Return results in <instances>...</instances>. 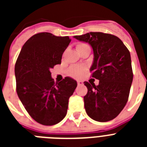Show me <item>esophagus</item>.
<instances>
[{
	"label": "esophagus",
	"instance_id": "1",
	"mask_svg": "<svg viewBox=\"0 0 147 147\" xmlns=\"http://www.w3.org/2000/svg\"><path fill=\"white\" fill-rule=\"evenodd\" d=\"M77 85H83V82L82 81H80V80H79V81H77Z\"/></svg>",
	"mask_w": 147,
	"mask_h": 147
}]
</instances>
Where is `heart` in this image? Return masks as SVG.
<instances>
[{
  "label": "heart",
  "instance_id": "heart-1",
  "mask_svg": "<svg viewBox=\"0 0 147 147\" xmlns=\"http://www.w3.org/2000/svg\"><path fill=\"white\" fill-rule=\"evenodd\" d=\"M88 45L85 43H79L76 45V49L78 51L81 50L85 47H88ZM86 67L85 65H74L70 67L69 69V74L73 77H80L83 74V73L85 72Z\"/></svg>",
  "mask_w": 147,
  "mask_h": 147
}]
</instances>
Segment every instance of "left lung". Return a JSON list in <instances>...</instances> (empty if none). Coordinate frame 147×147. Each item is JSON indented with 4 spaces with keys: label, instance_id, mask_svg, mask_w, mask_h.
<instances>
[{
    "label": "left lung",
    "instance_id": "obj_1",
    "mask_svg": "<svg viewBox=\"0 0 147 147\" xmlns=\"http://www.w3.org/2000/svg\"><path fill=\"white\" fill-rule=\"evenodd\" d=\"M74 38L91 45L94 60L90 71L98 85L85 82L86 113L92 119L105 122L115 119L128 101L133 79L129 50L115 35L90 32Z\"/></svg>",
    "mask_w": 147,
    "mask_h": 147
}]
</instances>
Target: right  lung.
Returning <instances> with one entry per match:
<instances>
[{
  "label": "right lung",
  "mask_w": 147,
  "mask_h": 147,
  "mask_svg": "<svg viewBox=\"0 0 147 147\" xmlns=\"http://www.w3.org/2000/svg\"><path fill=\"white\" fill-rule=\"evenodd\" d=\"M71 40L68 36L36 34L23 45L15 63L18 97L30 116L42 125H54L64 119L68 99L77 86L70 77L55 83L50 71L61 64Z\"/></svg>",
  "instance_id": "right-lung-1"
}]
</instances>
